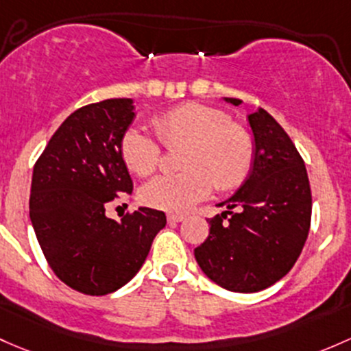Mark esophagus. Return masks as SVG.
Instances as JSON below:
<instances>
[{
	"instance_id": "esophagus-1",
	"label": "esophagus",
	"mask_w": 351,
	"mask_h": 351,
	"mask_svg": "<svg viewBox=\"0 0 351 351\" xmlns=\"http://www.w3.org/2000/svg\"><path fill=\"white\" fill-rule=\"evenodd\" d=\"M168 222L169 223H178V222H183L185 220V215H180V213H168Z\"/></svg>"
}]
</instances>
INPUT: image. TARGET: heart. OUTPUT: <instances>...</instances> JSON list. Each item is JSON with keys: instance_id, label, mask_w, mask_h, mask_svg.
Masks as SVG:
<instances>
[{"instance_id": "heart-1", "label": "heart", "mask_w": 351, "mask_h": 351, "mask_svg": "<svg viewBox=\"0 0 351 351\" xmlns=\"http://www.w3.org/2000/svg\"><path fill=\"white\" fill-rule=\"evenodd\" d=\"M151 126L166 149L182 147L178 175L158 176L139 191L141 202L165 212H185L219 191L235 190L249 178L256 158L254 138L222 109L188 102L153 117ZM124 165L138 176L156 171L161 147L151 136L131 128L121 138Z\"/></svg>"}]
</instances>
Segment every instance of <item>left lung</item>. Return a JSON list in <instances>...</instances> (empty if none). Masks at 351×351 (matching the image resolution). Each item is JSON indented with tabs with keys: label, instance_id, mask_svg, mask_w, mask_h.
I'll return each instance as SVG.
<instances>
[{
	"label": "left lung",
	"instance_id": "left-lung-1",
	"mask_svg": "<svg viewBox=\"0 0 351 351\" xmlns=\"http://www.w3.org/2000/svg\"><path fill=\"white\" fill-rule=\"evenodd\" d=\"M249 124L256 141L252 171L234 197L219 204L227 210L208 220V237L195 249L202 271L234 293H257L282 279L311 225V188L294 143L263 108L249 114Z\"/></svg>",
	"mask_w": 351,
	"mask_h": 351
}]
</instances>
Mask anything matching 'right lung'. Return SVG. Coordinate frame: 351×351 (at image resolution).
<instances>
[{"mask_svg": "<svg viewBox=\"0 0 351 351\" xmlns=\"http://www.w3.org/2000/svg\"><path fill=\"white\" fill-rule=\"evenodd\" d=\"M134 119L132 99H106L72 112L33 168L29 220L47 263L62 282L104 296L131 281L166 225L160 210L141 206L121 222L106 204L131 193L119 153Z\"/></svg>", "mask_w": 351, "mask_h": 351, "instance_id": "right-lung-1", "label": "right lung"}]
</instances>
